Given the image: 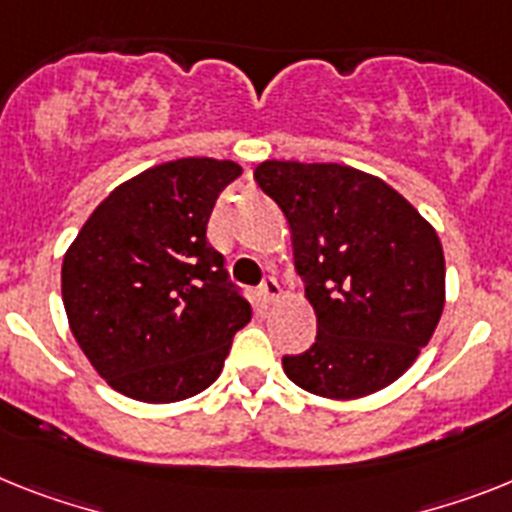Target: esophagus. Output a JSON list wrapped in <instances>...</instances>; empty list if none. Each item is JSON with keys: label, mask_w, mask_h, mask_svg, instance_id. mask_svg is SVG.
I'll return each instance as SVG.
<instances>
[{"label": "esophagus", "mask_w": 512, "mask_h": 512, "mask_svg": "<svg viewBox=\"0 0 512 512\" xmlns=\"http://www.w3.org/2000/svg\"><path fill=\"white\" fill-rule=\"evenodd\" d=\"M260 296H263L268 304H273V302H278V299H281V286H278L276 278L268 276L263 283H260Z\"/></svg>", "instance_id": "34e87169"}]
</instances>
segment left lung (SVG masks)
<instances>
[{
  "instance_id": "8db88e82",
  "label": "left lung",
  "mask_w": 512,
  "mask_h": 512,
  "mask_svg": "<svg viewBox=\"0 0 512 512\" xmlns=\"http://www.w3.org/2000/svg\"><path fill=\"white\" fill-rule=\"evenodd\" d=\"M255 182L289 221L317 315L315 343L283 356V372L341 401L388 388L440 322L445 257L435 229L382 179L341 163L265 161Z\"/></svg>"
}]
</instances>
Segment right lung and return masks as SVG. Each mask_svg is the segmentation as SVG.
<instances>
[{
  "instance_id": "right-lung-1",
  "label": "right lung",
  "mask_w": 512,
  "mask_h": 512,
  "mask_svg": "<svg viewBox=\"0 0 512 512\" xmlns=\"http://www.w3.org/2000/svg\"><path fill=\"white\" fill-rule=\"evenodd\" d=\"M242 169L179 158L119 184L62 263L72 336L98 375L145 403L203 393L252 317L208 244V218Z\"/></svg>"
}]
</instances>
